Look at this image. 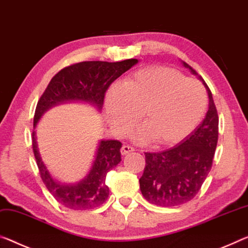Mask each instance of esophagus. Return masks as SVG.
I'll use <instances>...</instances> for the list:
<instances>
[{"label": "esophagus", "instance_id": "1", "mask_svg": "<svg viewBox=\"0 0 248 248\" xmlns=\"http://www.w3.org/2000/svg\"><path fill=\"white\" fill-rule=\"evenodd\" d=\"M135 151V148L130 147V145H123V148H121V155H128V153H131Z\"/></svg>", "mask_w": 248, "mask_h": 248}]
</instances>
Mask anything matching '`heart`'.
Here are the masks:
<instances>
[{
  "mask_svg": "<svg viewBox=\"0 0 248 248\" xmlns=\"http://www.w3.org/2000/svg\"><path fill=\"white\" fill-rule=\"evenodd\" d=\"M110 121L127 132L139 119L144 124L139 141L152 138L156 145L182 141L203 119L207 106L204 86L168 67H150L131 74L121 86L108 90L105 99Z\"/></svg>",
  "mask_w": 248,
  "mask_h": 248,
  "instance_id": "1",
  "label": "heart"
}]
</instances>
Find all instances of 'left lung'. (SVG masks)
Here are the masks:
<instances>
[{
	"label": "left lung",
	"instance_id": "1",
	"mask_svg": "<svg viewBox=\"0 0 248 248\" xmlns=\"http://www.w3.org/2000/svg\"><path fill=\"white\" fill-rule=\"evenodd\" d=\"M183 66L198 75L186 62H183ZM199 78L209 95V110L202 124L173 148L144 152L140 190L147 201L158 206L171 207L191 201L211 171L218 139V116L209 86Z\"/></svg>",
	"mask_w": 248,
	"mask_h": 248
}]
</instances>
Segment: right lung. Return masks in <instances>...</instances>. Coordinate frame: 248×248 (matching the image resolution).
Returning <instances> with one entry per match:
<instances>
[{
	"label": "right lung",
	"mask_w": 248,
	"mask_h": 248,
	"mask_svg": "<svg viewBox=\"0 0 248 248\" xmlns=\"http://www.w3.org/2000/svg\"><path fill=\"white\" fill-rule=\"evenodd\" d=\"M138 60L108 62L100 61L80 62L60 70L49 81L39 98L34 115V128L42 116L54 106L67 101H85L101 110L105 93L110 85L130 69ZM33 152L43 182L55 200L70 210H92L106 202L109 187L106 175L121 161V142L101 140L89 173L76 184H62L55 181L38 152L35 130L32 133Z\"/></svg>",
	"instance_id": "1"
}]
</instances>
